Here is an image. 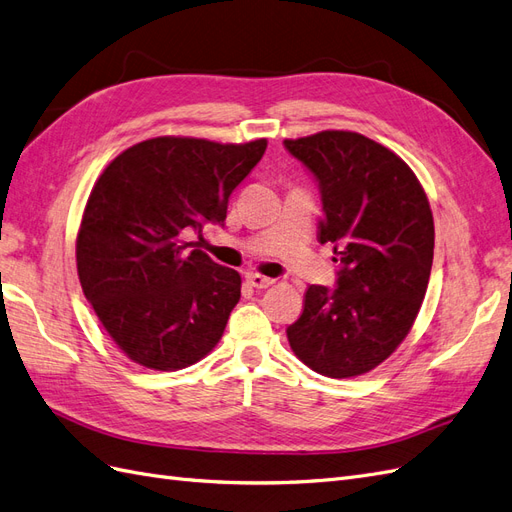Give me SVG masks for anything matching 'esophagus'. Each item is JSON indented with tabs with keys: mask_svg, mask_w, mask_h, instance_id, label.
<instances>
[{
	"mask_svg": "<svg viewBox=\"0 0 512 512\" xmlns=\"http://www.w3.org/2000/svg\"><path fill=\"white\" fill-rule=\"evenodd\" d=\"M246 283H249L255 289H268V287L274 285V280L268 278V276H261L257 272H249V274H246Z\"/></svg>",
	"mask_w": 512,
	"mask_h": 512,
	"instance_id": "1",
	"label": "esophagus"
}]
</instances>
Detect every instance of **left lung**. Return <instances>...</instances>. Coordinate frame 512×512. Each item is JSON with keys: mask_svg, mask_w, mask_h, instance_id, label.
<instances>
[{"mask_svg": "<svg viewBox=\"0 0 512 512\" xmlns=\"http://www.w3.org/2000/svg\"><path fill=\"white\" fill-rule=\"evenodd\" d=\"M285 148L317 180L319 242H332L340 261L334 289L308 287L289 344L323 376L366 374L419 315L434 259L430 202L398 155L355 131H321Z\"/></svg>", "mask_w": 512, "mask_h": 512, "instance_id": "left-lung-1", "label": "left lung"}]
</instances>
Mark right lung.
Returning <instances> with one entry per match:
<instances>
[{
  "label": "right lung",
  "mask_w": 512,
  "mask_h": 512,
  "mask_svg": "<svg viewBox=\"0 0 512 512\" xmlns=\"http://www.w3.org/2000/svg\"><path fill=\"white\" fill-rule=\"evenodd\" d=\"M266 146L161 136L129 146L97 178L76 238L78 278L131 361L180 370L221 340L240 274L189 251L183 234L225 223L229 195Z\"/></svg>",
  "instance_id": "right-lung-1"
}]
</instances>
